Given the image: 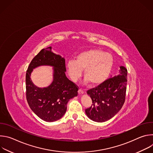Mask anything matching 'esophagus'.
<instances>
[{"mask_svg":"<svg viewBox=\"0 0 153 153\" xmlns=\"http://www.w3.org/2000/svg\"><path fill=\"white\" fill-rule=\"evenodd\" d=\"M79 94H83V93H84V90H82V89H81V88H80L79 90Z\"/></svg>","mask_w":153,"mask_h":153,"instance_id":"1","label":"esophagus"}]
</instances>
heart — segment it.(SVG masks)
<instances>
[{
  "instance_id": "obj_1",
  "label": "heart",
  "mask_w": 153,
  "mask_h": 153,
  "mask_svg": "<svg viewBox=\"0 0 153 153\" xmlns=\"http://www.w3.org/2000/svg\"><path fill=\"white\" fill-rule=\"evenodd\" d=\"M113 63V56L110 53L100 49H91L79 54L76 60H68L67 68L73 80L79 79L85 69V82L98 85L110 76Z\"/></svg>"
}]
</instances>
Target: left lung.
<instances>
[{
  "mask_svg": "<svg viewBox=\"0 0 153 153\" xmlns=\"http://www.w3.org/2000/svg\"><path fill=\"white\" fill-rule=\"evenodd\" d=\"M120 68L119 75L87 91L93 103L85 109V113L93 121L103 122L110 120L122 108L125 100L127 70L124 67Z\"/></svg>",
  "mask_w": 153,
  "mask_h": 153,
  "instance_id": "8db88e82",
  "label": "left lung"
}]
</instances>
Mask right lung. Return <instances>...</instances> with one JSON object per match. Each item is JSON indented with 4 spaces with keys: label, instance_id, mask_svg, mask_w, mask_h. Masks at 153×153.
Listing matches in <instances>:
<instances>
[{
    "label": "right lung",
    "instance_id": "right-lung-1",
    "mask_svg": "<svg viewBox=\"0 0 153 153\" xmlns=\"http://www.w3.org/2000/svg\"><path fill=\"white\" fill-rule=\"evenodd\" d=\"M40 65L54 67V80L47 88L41 89L32 82V69ZM64 58L51 51V47L42 49L31 60L26 73V97L31 110L41 119L54 122L60 119L67 111L70 99L77 96L78 86L65 75Z\"/></svg>",
    "mask_w": 153,
    "mask_h": 153
}]
</instances>
